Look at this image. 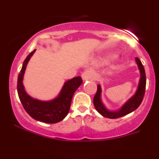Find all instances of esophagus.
Instances as JSON below:
<instances>
[{
  "instance_id": "34e87169",
  "label": "esophagus",
  "mask_w": 159,
  "mask_h": 159,
  "mask_svg": "<svg viewBox=\"0 0 159 159\" xmlns=\"http://www.w3.org/2000/svg\"><path fill=\"white\" fill-rule=\"evenodd\" d=\"M81 77L84 81H87V80H90L93 77V73L92 71L86 70L82 73Z\"/></svg>"
}]
</instances>
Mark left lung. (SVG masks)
I'll list each match as a JSON object with an SVG mask.
<instances>
[{
	"label": "left lung",
	"mask_w": 159,
	"mask_h": 159,
	"mask_svg": "<svg viewBox=\"0 0 159 159\" xmlns=\"http://www.w3.org/2000/svg\"><path fill=\"white\" fill-rule=\"evenodd\" d=\"M135 61L137 64H138L140 74V78L139 84H138V89H137L135 93L133 95L132 97L129 98L126 102L120 107L119 110L110 111L105 107V105L103 104L101 98V86L99 84L97 86V91H96V93L93 98V104L96 110L100 114L105 116V117L110 118V119H116V118L121 117V116L130 114L132 111L136 110L139 107L140 103L142 102L146 89V74L143 66L142 65L139 58L136 57Z\"/></svg>",
	"instance_id": "obj_1"
}]
</instances>
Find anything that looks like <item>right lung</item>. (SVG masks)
Returning a JSON list of instances; mask_svg holds the SVG:
<instances>
[{
    "label": "right lung",
    "instance_id": "1",
    "mask_svg": "<svg viewBox=\"0 0 159 159\" xmlns=\"http://www.w3.org/2000/svg\"><path fill=\"white\" fill-rule=\"evenodd\" d=\"M35 52L36 49L25 60L18 77L17 90L19 99L26 112L34 120L45 123H57L69 114L72 96L82 84V79L78 76L66 81L59 95L50 101H41L31 97L25 91L23 78L27 63Z\"/></svg>",
    "mask_w": 159,
    "mask_h": 159
}]
</instances>
